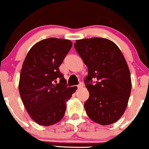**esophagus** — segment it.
I'll list each match as a JSON object with an SVG mask.
<instances>
[{"label":"esophagus","instance_id":"1","mask_svg":"<svg viewBox=\"0 0 149 149\" xmlns=\"http://www.w3.org/2000/svg\"><path fill=\"white\" fill-rule=\"evenodd\" d=\"M82 87H83V84H82V82H80V83H79V85H77V88H78V89H80V88H82Z\"/></svg>","mask_w":149,"mask_h":149}]
</instances>
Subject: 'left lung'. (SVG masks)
Returning <instances> with one entry per match:
<instances>
[{
	"instance_id": "8db88e82",
	"label": "left lung",
	"mask_w": 149,
	"mask_h": 149,
	"mask_svg": "<svg viewBox=\"0 0 149 149\" xmlns=\"http://www.w3.org/2000/svg\"><path fill=\"white\" fill-rule=\"evenodd\" d=\"M74 45L88 67L85 83L90 95L84 104L87 114L101 125L116 123L126 109L132 88L123 53L106 38L77 40Z\"/></svg>"
}]
</instances>
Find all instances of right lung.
I'll use <instances>...</instances> for the list:
<instances>
[{
  "mask_svg": "<svg viewBox=\"0 0 149 149\" xmlns=\"http://www.w3.org/2000/svg\"><path fill=\"white\" fill-rule=\"evenodd\" d=\"M72 46L69 40L48 38L35 44L25 58L19 91L26 111L38 125L49 126L59 122L66 102L76 91L75 87L67 86L59 71Z\"/></svg>",
  "mask_w": 149,
  "mask_h": 149,
  "instance_id": "right-lung-1",
  "label": "right lung"
}]
</instances>
